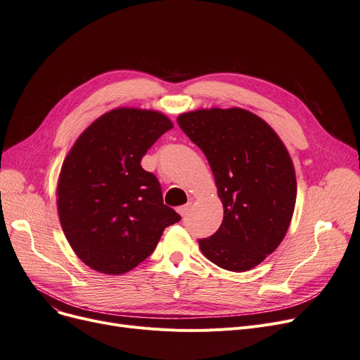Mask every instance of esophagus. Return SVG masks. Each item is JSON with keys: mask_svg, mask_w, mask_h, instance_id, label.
I'll use <instances>...</instances> for the list:
<instances>
[{"mask_svg": "<svg viewBox=\"0 0 360 360\" xmlns=\"http://www.w3.org/2000/svg\"><path fill=\"white\" fill-rule=\"evenodd\" d=\"M191 207H193V204H191V202H188V204H185V205L178 207L176 212H178L181 216H186V214H188V212L191 210Z\"/></svg>", "mask_w": 360, "mask_h": 360, "instance_id": "1", "label": "esophagus"}]
</instances>
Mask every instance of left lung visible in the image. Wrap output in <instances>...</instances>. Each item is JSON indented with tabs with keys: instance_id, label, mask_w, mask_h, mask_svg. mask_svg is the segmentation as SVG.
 Here are the masks:
<instances>
[{
	"instance_id": "8db88e82",
	"label": "left lung",
	"mask_w": 360,
	"mask_h": 360,
	"mask_svg": "<svg viewBox=\"0 0 360 360\" xmlns=\"http://www.w3.org/2000/svg\"><path fill=\"white\" fill-rule=\"evenodd\" d=\"M178 124L205 155L223 204V221L200 239L207 259L229 271H248L277 250L296 204L292 158L277 132L242 108L181 113Z\"/></svg>"
}]
</instances>
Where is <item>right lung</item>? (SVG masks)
Wrapping results in <instances>:
<instances>
[{
    "label": "right lung",
    "instance_id": "right-lung-1",
    "mask_svg": "<svg viewBox=\"0 0 360 360\" xmlns=\"http://www.w3.org/2000/svg\"><path fill=\"white\" fill-rule=\"evenodd\" d=\"M174 128L165 113L112 109L93 121L64 159L56 209L70 247L87 267L109 276L136 269L167 226L181 220L163 204L158 178L140 162Z\"/></svg>",
    "mask_w": 360,
    "mask_h": 360
}]
</instances>
